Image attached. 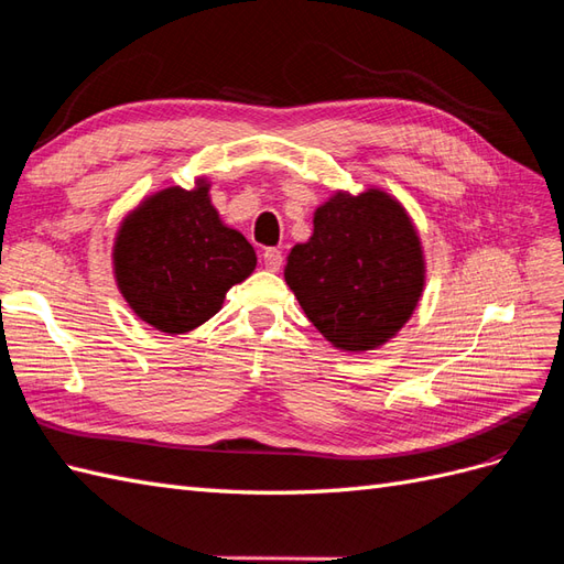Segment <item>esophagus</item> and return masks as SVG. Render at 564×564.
<instances>
[{
	"instance_id": "34e87169",
	"label": "esophagus",
	"mask_w": 564,
	"mask_h": 564,
	"mask_svg": "<svg viewBox=\"0 0 564 564\" xmlns=\"http://www.w3.org/2000/svg\"><path fill=\"white\" fill-rule=\"evenodd\" d=\"M262 257H264V267H267L269 271H279V269H281V264H283V254H281V250H279V248H267Z\"/></svg>"
}]
</instances>
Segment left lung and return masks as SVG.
I'll return each mask as SVG.
<instances>
[{"label":"left lung","instance_id":"8db88e82","mask_svg":"<svg viewBox=\"0 0 564 564\" xmlns=\"http://www.w3.org/2000/svg\"><path fill=\"white\" fill-rule=\"evenodd\" d=\"M285 283L336 348L373 350L398 334L420 302V238L391 195L338 193L314 212L312 238L288 254Z\"/></svg>","mask_w":564,"mask_h":564}]
</instances>
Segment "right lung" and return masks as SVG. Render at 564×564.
<instances>
[{
  "label": "right lung",
  "mask_w": 564,
  "mask_h": 564,
  "mask_svg": "<svg viewBox=\"0 0 564 564\" xmlns=\"http://www.w3.org/2000/svg\"><path fill=\"white\" fill-rule=\"evenodd\" d=\"M209 187H166L123 221L113 267L128 305L164 334H185L221 310L257 267L252 245L221 224Z\"/></svg>",
  "instance_id": "add662e5"
}]
</instances>
